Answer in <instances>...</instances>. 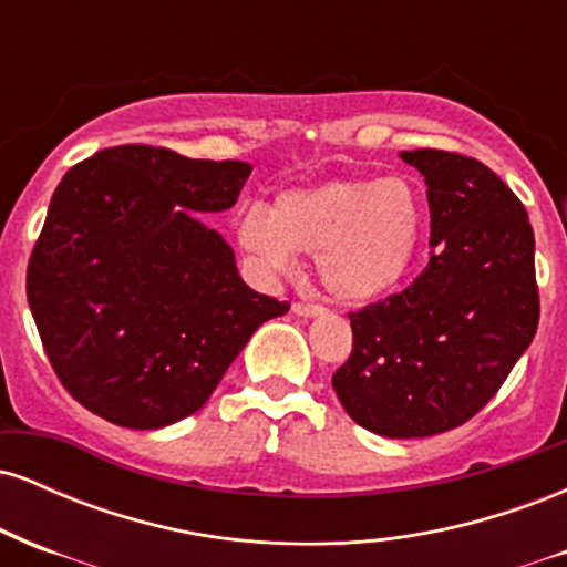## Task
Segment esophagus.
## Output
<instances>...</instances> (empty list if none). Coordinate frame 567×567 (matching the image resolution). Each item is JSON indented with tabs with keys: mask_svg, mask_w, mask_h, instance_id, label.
Returning <instances> with one entry per match:
<instances>
[{
	"mask_svg": "<svg viewBox=\"0 0 567 567\" xmlns=\"http://www.w3.org/2000/svg\"><path fill=\"white\" fill-rule=\"evenodd\" d=\"M292 311H296L298 317H317L322 315L324 306L322 303H306V301H296L292 303Z\"/></svg>",
	"mask_w": 567,
	"mask_h": 567,
	"instance_id": "34e87169",
	"label": "esophagus"
}]
</instances>
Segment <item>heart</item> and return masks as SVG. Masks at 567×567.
I'll return each mask as SVG.
<instances>
[{"label": "heart", "mask_w": 567, "mask_h": 567, "mask_svg": "<svg viewBox=\"0 0 567 567\" xmlns=\"http://www.w3.org/2000/svg\"><path fill=\"white\" fill-rule=\"evenodd\" d=\"M424 224L419 186L392 175L292 188L279 194L269 216L247 213L237 234L239 245L271 269H285L290 250L315 256L328 292L349 303H368L408 275Z\"/></svg>", "instance_id": "b5f03b06"}]
</instances>
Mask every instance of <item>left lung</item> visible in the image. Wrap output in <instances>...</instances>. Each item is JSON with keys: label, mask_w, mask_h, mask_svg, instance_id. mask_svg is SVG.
<instances>
[{"label": "left lung", "mask_w": 567, "mask_h": 567, "mask_svg": "<svg viewBox=\"0 0 567 567\" xmlns=\"http://www.w3.org/2000/svg\"><path fill=\"white\" fill-rule=\"evenodd\" d=\"M426 178L429 264L405 290L349 311L351 354L333 389L381 437L447 432L496 396L542 315L536 239L517 194L480 159L402 152Z\"/></svg>", "instance_id": "1"}]
</instances>
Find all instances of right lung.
Here are the masks:
<instances>
[{
    "instance_id": "right-lung-1",
    "label": "right lung",
    "mask_w": 567,
    "mask_h": 567,
    "mask_svg": "<svg viewBox=\"0 0 567 567\" xmlns=\"http://www.w3.org/2000/svg\"><path fill=\"white\" fill-rule=\"evenodd\" d=\"M252 167L112 146L58 184L25 296L44 354L90 413L159 429L197 413L288 301L247 288L231 247L186 210L231 207Z\"/></svg>"
}]
</instances>
